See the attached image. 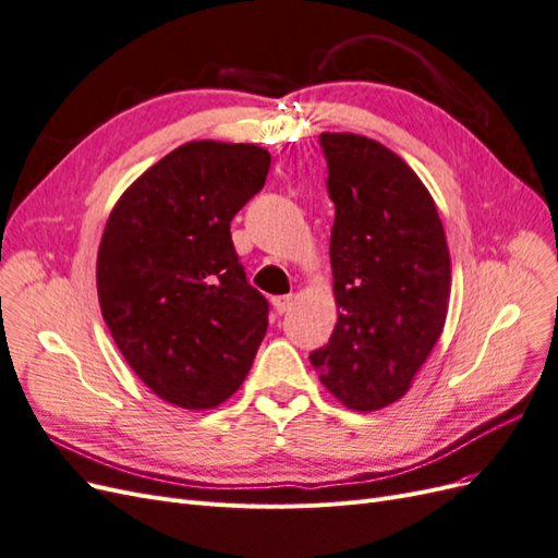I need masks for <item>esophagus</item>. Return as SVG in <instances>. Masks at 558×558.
<instances>
[{
  "label": "esophagus",
  "mask_w": 558,
  "mask_h": 558,
  "mask_svg": "<svg viewBox=\"0 0 558 558\" xmlns=\"http://www.w3.org/2000/svg\"><path fill=\"white\" fill-rule=\"evenodd\" d=\"M272 305H275V312L277 314H286L291 307H293V295H279V298H272Z\"/></svg>",
  "instance_id": "34e87169"
}]
</instances>
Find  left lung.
<instances>
[{"mask_svg": "<svg viewBox=\"0 0 558 558\" xmlns=\"http://www.w3.org/2000/svg\"><path fill=\"white\" fill-rule=\"evenodd\" d=\"M335 202L330 232L337 324L310 361L320 384L356 412L400 400L440 340L451 263L433 195L384 144L320 132Z\"/></svg>", "mask_w": 558, "mask_h": 558, "instance_id": "obj_1", "label": "left lung"}]
</instances>
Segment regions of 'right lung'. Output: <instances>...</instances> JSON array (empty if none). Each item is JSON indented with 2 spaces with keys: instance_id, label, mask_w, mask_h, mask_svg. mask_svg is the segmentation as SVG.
<instances>
[{
  "instance_id": "right-lung-1",
  "label": "right lung",
  "mask_w": 558,
  "mask_h": 558,
  "mask_svg": "<svg viewBox=\"0 0 558 558\" xmlns=\"http://www.w3.org/2000/svg\"><path fill=\"white\" fill-rule=\"evenodd\" d=\"M267 170V148L195 140L150 165L109 214L99 310L134 375L177 408L226 402L265 337L267 300L246 281L230 221Z\"/></svg>"
}]
</instances>
